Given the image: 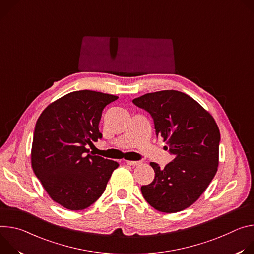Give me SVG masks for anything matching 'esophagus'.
I'll list each match as a JSON object with an SVG mask.
<instances>
[{"label":"esophagus","mask_w":254,"mask_h":254,"mask_svg":"<svg viewBox=\"0 0 254 254\" xmlns=\"http://www.w3.org/2000/svg\"><path fill=\"white\" fill-rule=\"evenodd\" d=\"M126 163L128 165H132V166H136V165H141L142 161H133V160H126Z\"/></svg>","instance_id":"esophagus-1"}]
</instances>
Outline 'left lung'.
<instances>
[{"label": "left lung", "mask_w": 254, "mask_h": 254, "mask_svg": "<svg viewBox=\"0 0 254 254\" xmlns=\"http://www.w3.org/2000/svg\"><path fill=\"white\" fill-rule=\"evenodd\" d=\"M146 110L157 136L175 156L163 170L150 162L155 177L141 187L146 202L163 213L189 208L206 190L219 165L220 131L210 113L185 93L167 90L133 100Z\"/></svg>", "instance_id": "1"}]
</instances>
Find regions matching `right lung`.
<instances>
[{"label": "right lung", "instance_id": "obj_1", "mask_svg": "<svg viewBox=\"0 0 254 254\" xmlns=\"http://www.w3.org/2000/svg\"><path fill=\"white\" fill-rule=\"evenodd\" d=\"M95 91L71 92L49 104L34 130L31 165L50 198L63 207L79 211L104 192L119 163L87 154L102 138L99 123L104 108L117 100Z\"/></svg>", "mask_w": 254, "mask_h": 254}]
</instances>
